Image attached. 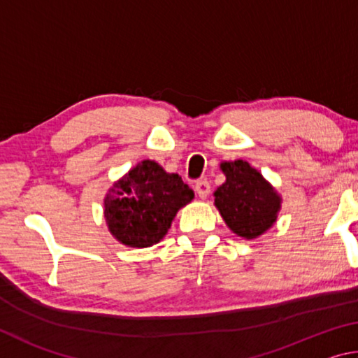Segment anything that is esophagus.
Here are the masks:
<instances>
[{"mask_svg": "<svg viewBox=\"0 0 358 358\" xmlns=\"http://www.w3.org/2000/svg\"><path fill=\"white\" fill-rule=\"evenodd\" d=\"M194 189H196L197 196L201 199H207L208 194H210V183L207 180H199L196 186H194Z\"/></svg>", "mask_w": 358, "mask_h": 358, "instance_id": "obj_1", "label": "esophagus"}]
</instances>
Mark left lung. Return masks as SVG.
<instances>
[{
    "label": "left lung",
    "instance_id": "8db88e82",
    "mask_svg": "<svg viewBox=\"0 0 358 358\" xmlns=\"http://www.w3.org/2000/svg\"><path fill=\"white\" fill-rule=\"evenodd\" d=\"M226 181L213 192L215 207L235 235L254 240L273 227L282 197L257 169L243 159L222 161Z\"/></svg>",
    "mask_w": 358,
    "mask_h": 358
}]
</instances>
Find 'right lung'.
Returning a JSON list of instances; mask_svg holds the SVG:
<instances>
[{"label":"right lung","instance_id":"right-lung-1","mask_svg":"<svg viewBox=\"0 0 358 358\" xmlns=\"http://www.w3.org/2000/svg\"><path fill=\"white\" fill-rule=\"evenodd\" d=\"M192 199L194 191L178 173L143 159L107 191L104 220L121 245L150 248L166 237L178 210Z\"/></svg>","mask_w":358,"mask_h":358}]
</instances>
